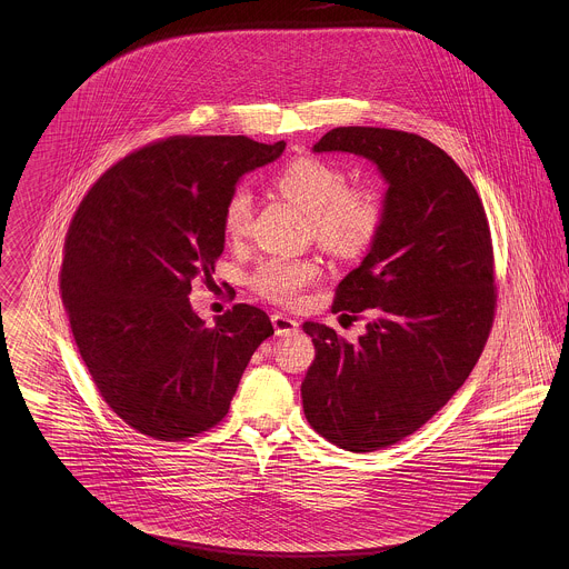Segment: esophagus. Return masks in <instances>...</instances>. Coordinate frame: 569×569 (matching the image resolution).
I'll list each match as a JSON object with an SVG mask.
<instances>
[{"instance_id": "1", "label": "esophagus", "mask_w": 569, "mask_h": 569, "mask_svg": "<svg viewBox=\"0 0 569 569\" xmlns=\"http://www.w3.org/2000/svg\"><path fill=\"white\" fill-rule=\"evenodd\" d=\"M271 322H273V328H276V335H280V337H287V335L298 330V320H293V318H289L284 313H273Z\"/></svg>"}]
</instances>
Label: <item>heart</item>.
<instances>
[{"instance_id":"1","label":"heart","mask_w":569,"mask_h":569,"mask_svg":"<svg viewBox=\"0 0 569 569\" xmlns=\"http://www.w3.org/2000/svg\"><path fill=\"white\" fill-rule=\"evenodd\" d=\"M273 186L309 214L311 230L335 253H359L375 241L381 221V197L368 186H348L339 163L302 156L273 174ZM251 199L237 190L223 206V232L239 241L249 230ZM320 267L307 258H269L251 273V287L276 305H291L318 278Z\"/></svg>"}]
</instances>
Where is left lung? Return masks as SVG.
Here are the masks:
<instances>
[{
	"instance_id": "obj_1",
	"label": "left lung",
	"mask_w": 569,
	"mask_h": 569,
	"mask_svg": "<svg viewBox=\"0 0 569 569\" xmlns=\"http://www.w3.org/2000/svg\"><path fill=\"white\" fill-rule=\"evenodd\" d=\"M368 158L388 181L383 221L363 262L335 289L332 313H368L348 343L305 322L316 359L302 406L328 442L368 453L418 431L476 368L495 320L487 212L462 168L429 140L339 127L313 147Z\"/></svg>"
}]
</instances>
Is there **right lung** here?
<instances>
[{"instance_id": "add662e5", "label": "right lung", "mask_w": 569, "mask_h": 569, "mask_svg": "<svg viewBox=\"0 0 569 569\" xmlns=\"http://www.w3.org/2000/svg\"><path fill=\"white\" fill-rule=\"evenodd\" d=\"M284 147L170 136L113 163L82 197L63 247V305L96 390L136 431L177 442L219 425L273 335L251 305L208 326L188 296L223 253L237 181Z\"/></svg>"}]
</instances>
